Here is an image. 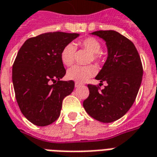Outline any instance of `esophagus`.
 Segmentation results:
<instances>
[{"label": "esophagus", "mask_w": 157, "mask_h": 157, "mask_svg": "<svg viewBox=\"0 0 157 157\" xmlns=\"http://www.w3.org/2000/svg\"><path fill=\"white\" fill-rule=\"evenodd\" d=\"M82 86V85L80 84V83H77V82H75V88L79 87V86Z\"/></svg>", "instance_id": "esophagus-1"}]
</instances>
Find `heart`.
I'll return each instance as SVG.
<instances>
[{
    "instance_id": "1",
    "label": "heart",
    "mask_w": 157,
    "mask_h": 157,
    "mask_svg": "<svg viewBox=\"0 0 157 157\" xmlns=\"http://www.w3.org/2000/svg\"><path fill=\"white\" fill-rule=\"evenodd\" d=\"M79 45L82 48L87 50L91 53L90 61H98L100 60V52L101 50V45L99 40H96L93 37L86 38L84 40L79 42ZM75 46L73 43H69L65 46L61 53V59L62 63L67 67L71 66L75 60ZM96 73V67L94 66H86V67H81V66H74L71 67L67 72V77L71 81L82 83L87 81L88 79L92 77Z\"/></svg>"
}]
</instances>
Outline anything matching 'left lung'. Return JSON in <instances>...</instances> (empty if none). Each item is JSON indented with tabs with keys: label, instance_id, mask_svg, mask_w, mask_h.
Listing matches in <instances>:
<instances>
[{
	"label": "left lung",
	"instance_id": "left-lung-1",
	"mask_svg": "<svg viewBox=\"0 0 157 157\" xmlns=\"http://www.w3.org/2000/svg\"><path fill=\"white\" fill-rule=\"evenodd\" d=\"M90 34L101 38L106 45L107 59L96 79L107 86L100 91L96 86L88 85L90 94L83 106L94 119L113 122L133 105L142 81V65L134 44L119 32L111 30Z\"/></svg>",
	"mask_w": 157,
	"mask_h": 157
}]
</instances>
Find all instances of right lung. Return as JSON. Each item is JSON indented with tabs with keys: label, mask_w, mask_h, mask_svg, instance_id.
Segmentation results:
<instances>
[{
	"label": "right lung",
	"mask_w": 157,
	"mask_h": 157,
	"mask_svg": "<svg viewBox=\"0 0 157 157\" xmlns=\"http://www.w3.org/2000/svg\"><path fill=\"white\" fill-rule=\"evenodd\" d=\"M77 33L48 32L26 40L12 67L17 103L25 117L38 126L53 123L61 114L62 101L74 90L73 81H61L66 69L61 53Z\"/></svg>",
	"instance_id": "obj_1"
}]
</instances>
